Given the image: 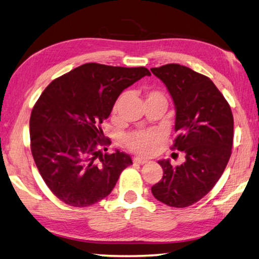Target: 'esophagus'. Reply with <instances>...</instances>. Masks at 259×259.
Instances as JSON below:
<instances>
[{
	"instance_id": "1",
	"label": "esophagus",
	"mask_w": 259,
	"mask_h": 259,
	"mask_svg": "<svg viewBox=\"0 0 259 259\" xmlns=\"http://www.w3.org/2000/svg\"><path fill=\"white\" fill-rule=\"evenodd\" d=\"M148 161H146V159H143V158H140V157H135L134 158V163H136V164H146L147 163Z\"/></svg>"
}]
</instances>
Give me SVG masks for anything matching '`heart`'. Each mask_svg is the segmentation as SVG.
Here are the masks:
<instances>
[{
  "mask_svg": "<svg viewBox=\"0 0 259 259\" xmlns=\"http://www.w3.org/2000/svg\"><path fill=\"white\" fill-rule=\"evenodd\" d=\"M154 100H161L166 102L165 97H164L163 94L158 91H149L146 94V101H154ZM121 98H119L115 102L113 106V112L117 111L119 109ZM158 135L155 133H150V131H135V133H131L126 135L123 142L124 145L128 147L131 152H134L138 155H142V156H150L153 155L155 149H156V146L158 144Z\"/></svg>",
  "mask_w": 259,
  "mask_h": 259,
  "instance_id": "heart-1",
  "label": "heart"
}]
</instances>
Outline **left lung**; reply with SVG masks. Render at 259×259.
Listing matches in <instances>:
<instances>
[{
  "label": "left lung",
  "instance_id": "8db88e82",
  "mask_svg": "<svg viewBox=\"0 0 259 259\" xmlns=\"http://www.w3.org/2000/svg\"><path fill=\"white\" fill-rule=\"evenodd\" d=\"M150 71L165 83L175 102L177 137L171 148L186 155L179 166L158 161L163 177L152 192L171 207H188L207 195L224 172L233 145L232 111L204 74L177 63Z\"/></svg>",
  "mask_w": 259,
  "mask_h": 259
}]
</instances>
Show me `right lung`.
Listing matches in <instances>:
<instances>
[{
  "label": "right lung",
  "instance_id": "obj_1",
  "mask_svg": "<svg viewBox=\"0 0 259 259\" xmlns=\"http://www.w3.org/2000/svg\"><path fill=\"white\" fill-rule=\"evenodd\" d=\"M145 76L150 72L144 67L86 63L41 93L30 115V149L46 186L61 201L73 207L98 203L133 164L120 150L102 153L111 140L101 124L120 94Z\"/></svg>",
  "mask_w": 259,
  "mask_h": 259
}]
</instances>
